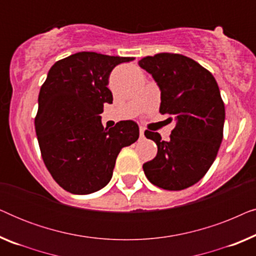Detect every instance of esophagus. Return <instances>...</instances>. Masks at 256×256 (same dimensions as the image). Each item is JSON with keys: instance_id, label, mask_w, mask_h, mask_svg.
Returning a JSON list of instances; mask_svg holds the SVG:
<instances>
[{"instance_id": "esophagus-1", "label": "esophagus", "mask_w": 256, "mask_h": 256, "mask_svg": "<svg viewBox=\"0 0 256 256\" xmlns=\"http://www.w3.org/2000/svg\"><path fill=\"white\" fill-rule=\"evenodd\" d=\"M140 136H141V138H144V128H140Z\"/></svg>"}]
</instances>
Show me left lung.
Masks as SVG:
<instances>
[{
	"instance_id": "8db88e82",
	"label": "left lung",
	"mask_w": 256,
	"mask_h": 256,
	"mask_svg": "<svg viewBox=\"0 0 256 256\" xmlns=\"http://www.w3.org/2000/svg\"><path fill=\"white\" fill-rule=\"evenodd\" d=\"M160 90V113L176 127L163 141L158 132H144L157 144V155L143 164L150 183L178 191L205 176L222 141L225 106L214 76L194 59L178 54H157L138 62Z\"/></svg>"
}]
</instances>
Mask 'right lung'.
<instances>
[{
	"label": "right lung",
	"instance_id": "obj_1",
	"mask_svg": "<svg viewBox=\"0 0 256 256\" xmlns=\"http://www.w3.org/2000/svg\"><path fill=\"white\" fill-rule=\"evenodd\" d=\"M134 60L78 52L54 62L38 96L34 128L42 158L54 180L74 194H93L110 183L124 146L138 138L134 121L104 128V104L113 102L108 79L115 66Z\"/></svg>",
	"mask_w": 256,
	"mask_h": 256
}]
</instances>
